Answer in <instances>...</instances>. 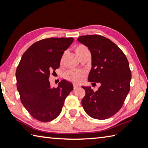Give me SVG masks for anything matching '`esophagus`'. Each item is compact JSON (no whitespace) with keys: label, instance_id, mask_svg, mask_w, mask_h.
Returning <instances> with one entry per match:
<instances>
[{"label":"esophagus","instance_id":"34e87169","mask_svg":"<svg viewBox=\"0 0 148 148\" xmlns=\"http://www.w3.org/2000/svg\"><path fill=\"white\" fill-rule=\"evenodd\" d=\"M80 88V86L78 84H73V88L75 90V89H78Z\"/></svg>","mask_w":148,"mask_h":148}]
</instances>
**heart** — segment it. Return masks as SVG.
I'll list each match as a JSON object with an SVG mask.
<instances>
[{
  "label": "heart",
  "instance_id": "obj_1",
  "mask_svg": "<svg viewBox=\"0 0 148 148\" xmlns=\"http://www.w3.org/2000/svg\"><path fill=\"white\" fill-rule=\"evenodd\" d=\"M86 51H88V49L84 45H79L75 48L76 53L78 56ZM85 75H86V72L83 70L72 69L66 72V73L64 74V77L67 81L77 83L81 82L84 79Z\"/></svg>",
  "mask_w": 148,
  "mask_h": 148
}]
</instances>
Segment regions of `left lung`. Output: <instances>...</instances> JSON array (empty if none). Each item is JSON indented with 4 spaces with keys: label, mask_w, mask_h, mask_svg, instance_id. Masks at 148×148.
Listing matches in <instances>:
<instances>
[{
    "label": "left lung",
    "mask_w": 148,
    "mask_h": 148,
    "mask_svg": "<svg viewBox=\"0 0 148 148\" xmlns=\"http://www.w3.org/2000/svg\"><path fill=\"white\" fill-rule=\"evenodd\" d=\"M77 40L86 46L92 54L88 81L101 84L96 92L90 86H82L86 92L82 107L93 118H109L120 110L130 90L129 62L114 43L102 36H82Z\"/></svg>",
    "instance_id": "left-lung-1"
}]
</instances>
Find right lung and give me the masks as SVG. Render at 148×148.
Segmentation results:
<instances>
[{
  "label": "right lung",
  "instance_id": "obj_1",
  "mask_svg": "<svg viewBox=\"0 0 148 148\" xmlns=\"http://www.w3.org/2000/svg\"><path fill=\"white\" fill-rule=\"evenodd\" d=\"M73 41V38L43 39L23 54L15 73L17 88L22 104L37 120L47 122L58 116L73 89L71 82L64 79L52 88L49 80L51 73L59 68L64 51Z\"/></svg>",
  "mask_w": 148,
  "mask_h": 148
}]
</instances>
